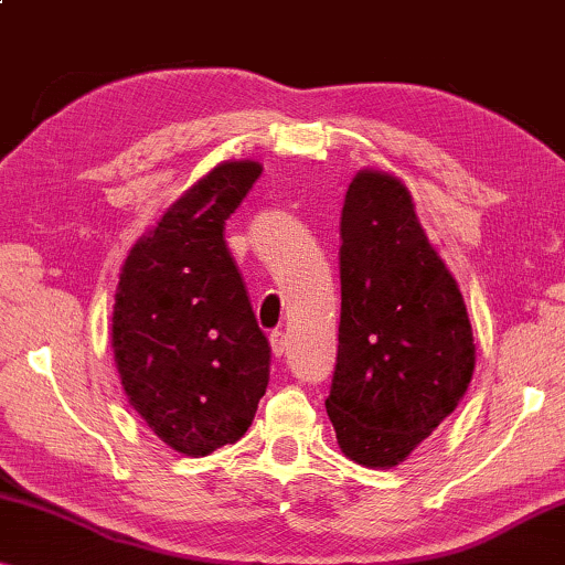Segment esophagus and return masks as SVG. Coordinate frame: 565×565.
Instances as JSON below:
<instances>
[{"mask_svg":"<svg viewBox=\"0 0 565 565\" xmlns=\"http://www.w3.org/2000/svg\"><path fill=\"white\" fill-rule=\"evenodd\" d=\"M270 345H273L275 359H282L285 351H288V335H285L282 331H273L270 333Z\"/></svg>","mask_w":565,"mask_h":565,"instance_id":"34e87169","label":"esophagus"}]
</instances>
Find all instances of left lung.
Returning a JSON list of instances; mask_svg holds the SVG:
<instances>
[{
	"label": "left lung",
	"instance_id": "obj_1",
	"mask_svg": "<svg viewBox=\"0 0 565 565\" xmlns=\"http://www.w3.org/2000/svg\"><path fill=\"white\" fill-rule=\"evenodd\" d=\"M338 259L341 326L326 412L345 457L392 470L462 402L475 371L472 323L394 173L353 177Z\"/></svg>",
	"mask_w": 565,
	"mask_h": 565
}]
</instances>
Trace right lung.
I'll use <instances>...</instances> for the list:
<instances>
[{"label":"right lung","mask_w":565,"mask_h":565,"mask_svg":"<svg viewBox=\"0 0 565 565\" xmlns=\"http://www.w3.org/2000/svg\"><path fill=\"white\" fill-rule=\"evenodd\" d=\"M263 173L224 161L128 253L110 345L138 416L171 449L212 455L249 429L270 379V343L224 242V222Z\"/></svg>","instance_id":"obj_1"}]
</instances>
